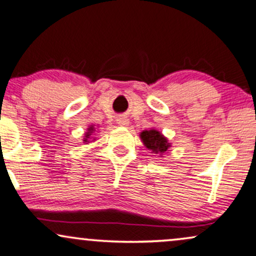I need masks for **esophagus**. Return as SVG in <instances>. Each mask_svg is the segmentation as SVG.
Returning <instances> with one entry per match:
<instances>
[{
  "mask_svg": "<svg viewBox=\"0 0 256 256\" xmlns=\"http://www.w3.org/2000/svg\"><path fill=\"white\" fill-rule=\"evenodd\" d=\"M116 122L122 126H128V120L125 118V116H120V118L116 119Z\"/></svg>",
  "mask_w": 256,
  "mask_h": 256,
  "instance_id": "34e87169",
  "label": "esophagus"
}]
</instances>
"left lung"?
<instances>
[{
	"instance_id": "8db88e82",
	"label": "left lung",
	"mask_w": 256,
	"mask_h": 256,
	"mask_svg": "<svg viewBox=\"0 0 256 256\" xmlns=\"http://www.w3.org/2000/svg\"><path fill=\"white\" fill-rule=\"evenodd\" d=\"M140 138L148 149L152 150L155 154H160V155L164 154L168 150V148L170 146L167 138L163 137V134H160L158 130L143 131L140 134Z\"/></svg>"
}]
</instances>
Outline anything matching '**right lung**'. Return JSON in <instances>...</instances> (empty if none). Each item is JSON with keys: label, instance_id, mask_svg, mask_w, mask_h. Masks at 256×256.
I'll list each match as a JSON object with an SVG mask.
<instances>
[{"label": "right lung", "instance_id": "add662e5", "mask_svg": "<svg viewBox=\"0 0 256 256\" xmlns=\"http://www.w3.org/2000/svg\"><path fill=\"white\" fill-rule=\"evenodd\" d=\"M88 131H89V132H87V134H86V138H84V142H87V140H88V138H89V136H90V134H93V131H94V130H93V126H90V128H88Z\"/></svg>", "mask_w": 256, "mask_h": 256}]
</instances>
